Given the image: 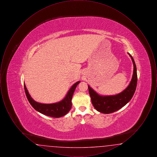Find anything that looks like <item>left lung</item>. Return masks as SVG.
<instances>
[{"label":"left lung","instance_id":"8db88e82","mask_svg":"<svg viewBox=\"0 0 157 157\" xmlns=\"http://www.w3.org/2000/svg\"><path fill=\"white\" fill-rule=\"evenodd\" d=\"M134 64V73L129 86L123 92L114 96L102 97L99 95L88 86L89 93L93 106L99 112L110 113L119 110L131 99L134 94L137 84L136 67L134 60L129 53Z\"/></svg>","mask_w":157,"mask_h":157}]
</instances>
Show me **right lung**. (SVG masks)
Wrapping results in <instances>:
<instances>
[{"label": "right lung", "mask_w": 157, "mask_h": 157, "mask_svg": "<svg viewBox=\"0 0 157 157\" xmlns=\"http://www.w3.org/2000/svg\"><path fill=\"white\" fill-rule=\"evenodd\" d=\"M80 81L76 82L75 84L71 87L67 92V96L59 102L51 104H40L35 101L32 98L26 89L25 85L24 84L25 92L28 98V101L33 108L38 112L44 114L45 115L51 117L53 118H60L66 115L69 112L72 107V98L75 91L76 86L79 83Z\"/></svg>", "instance_id": "add662e5"}]
</instances>
